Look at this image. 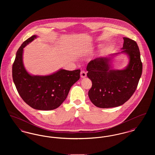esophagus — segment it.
Wrapping results in <instances>:
<instances>
[{
  "label": "esophagus",
  "instance_id": "esophagus-1",
  "mask_svg": "<svg viewBox=\"0 0 155 155\" xmlns=\"http://www.w3.org/2000/svg\"><path fill=\"white\" fill-rule=\"evenodd\" d=\"M80 75H81V78H85V77H86V76H87V73H86L85 71L82 70L81 71Z\"/></svg>",
  "mask_w": 155,
  "mask_h": 155
}]
</instances>
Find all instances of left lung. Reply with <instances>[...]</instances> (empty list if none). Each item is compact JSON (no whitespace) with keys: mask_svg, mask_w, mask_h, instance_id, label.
I'll use <instances>...</instances> for the list:
<instances>
[{"mask_svg":"<svg viewBox=\"0 0 155 155\" xmlns=\"http://www.w3.org/2000/svg\"><path fill=\"white\" fill-rule=\"evenodd\" d=\"M123 39L121 53H125L130 60L124 69H112L110 58L105 57L91 60L87 67V76L92 82L89 97L98 107L110 108L123 104L137 88L142 71L140 49L133 39Z\"/></svg>","mask_w":155,"mask_h":155,"instance_id":"left-lung-1","label":"left lung"}]
</instances>
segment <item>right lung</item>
<instances>
[{
  "label": "right lung",
  "mask_w": 155,
  "mask_h": 155,
  "mask_svg": "<svg viewBox=\"0 0 155 155\" xmlns=\"http://www.w3.org/2000/svg\"><path fill=\"white\" fill-rule=\"evenodd\" d=\"M37 35L24 41L18 49L12 67V75L16 89L22 100L33 109L51 110L65 101L71 87L80 78V70L60 69L48 75H32L24 66L23 49Z\"/></svg>",
  "instance_id": "1"
}]
</instances>
